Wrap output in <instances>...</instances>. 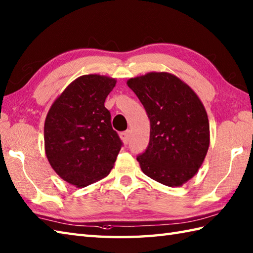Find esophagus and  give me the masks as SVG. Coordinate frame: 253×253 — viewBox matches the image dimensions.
Returning a JSON list of instances; mask_svg holds the SVG:
<instances>
[{
  "instance_id": "1",
  "label": "esophagus",
  "mask_w": 253,
  "mask_h": 253,
  "mask_svg": "<svg viewBox=\"0 0 253 253\" xmlns=\"http://www.w3.org/2000/svg\"><path fill=\"white\" fill-rule=\"evenodd\" d=\"M120 137L123 140L124 143H128L130 140V130H126V131H123L120 133Z\"/></svg>"
}]
</instances>
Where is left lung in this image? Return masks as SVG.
<instances>
[{"label":"left lung","mask_w":253,"mask_h":253,"mask_svg":"<svg viewBox=\"0 0 253 253\" xmlns=\"http://www.w3.org/2000/svg\"><path fill=\"white\" fill-rule=\"evenodd\" d=\"M150 120V141L137 161L150 178L178 187L202 165L210 144L206 109L189 85L169 73H148L127 82Z\"/></svg>","instance_id":"obj_1"}]
</instances>
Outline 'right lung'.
I'll list each match as a JSON object with an SVG mask.
<instances>
[{"label": "right lung", "instance_id": "obj_1", "mask_svg": "<svg viewBox=\"0 0 253 253\" xmlns=\"http://www.w3.org/2000/svg\"><path fill=\"white\" fill-rule=\"evenodd\" d=\"M116 80L84 75L54 101L44 123L47 161L62 179L85 187L110 174L123 142L104 106Z\"/></svg>", "mask_w": 253, "mask_h": 253}]
</instances>
